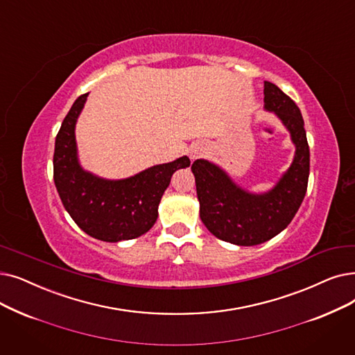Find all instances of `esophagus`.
I'll list each match as a JSON object with an SVG mask.
<instances>
[{"label": "esophagus", "instance_id": "obj_1", "mask_svg": "<svg viewBox=\"0 0 355 355\" xmlns=\"http://www.w3.org/2000/svg\"><path fill=\"white\" fill-rule=\"evenodd\" d=\"M200 155H202V152H200V150H197V149L191 150V159H196V158H198Z\"/></svg>", "mask_w": 355, "mask_h": 355}]
</instances>
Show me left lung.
Listing matches in <instances>:
<instances>
[{
	"label": "left lung",
	"instance_id": "8db88e82",
	"mask_svg": "<svg viewBox=\"0 0 355 355\" xmlns=\"http://www.w3.org/2000/svg\"><path fill=\"white\" fill-rule=\"evenodd\" d=\"M266 109L279 116L291 133L296 155L288 171L267 194H250L205 159L191 165L200 202V218L222 241L251 246L279 235L297 213L309 180L311 155L299 107L271 83H264Z\"/></svg>",
	"mask_w": 355,
	"mask_h": 355
}]
</instances>
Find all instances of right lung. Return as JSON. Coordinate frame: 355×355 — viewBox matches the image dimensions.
I'll return each instance as SVG.
<instances>
[{
    "label": "right lung",
    "mask_w": 355,
    "mask_h": 355,
    "mask_svg": "<svg viewBox=\"0 0 355 355\" xmlns=\"http://www.w3.org/2000/svg\"><path fill=\"white\" fill-rule=\"evenodd\" d=\"M88 94L75 100L60 126L53 153V180L64 207L89 236L128 241L146 234L157 222L161 197L173 174L190 165L182 157L150 166L135 177L107 181L85 173L76 159L75 123Z\"/></svg>",
    "instance_id": "add662e5"
}]
</instances>
